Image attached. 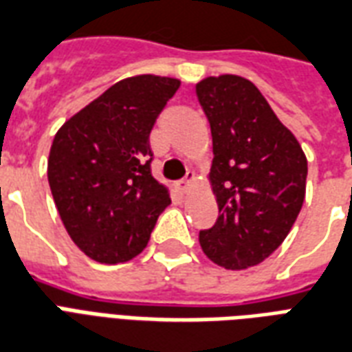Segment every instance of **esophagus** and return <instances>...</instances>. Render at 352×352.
<instances>
[{
  "label": "esophagus",
  "mask_w": 352,
  "mask_h": 352,
  "mask_svg": "<svg viewBox=\"0 0 352 352\" xmlns=\"http://www.w3.org/2000/svg\"><path fill=\"white\" fill-rule=\"evenodd\" d=\"M192 182H195V173H187V174H186V178H184V179H182V182H179V187H182V189L186 191L187 187L191 186Z\"/></svg>",
  "instance_id": "1"
}]
</instances>
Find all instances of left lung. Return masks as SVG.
I'll return each instance as SVG.
<instances>
[{
	"mask_svg": "<svg viewBox=\"0 0 352 352\" xmlns=\"http://www.w3.org/2000/svg\"><path fill=\"white\" fill-rule=\"evenodd\" d=\"M198 102L210 120V179L219 219L200 230L204 254L224 269H247L289 234L306 191L305 152L258 87L237 76L206 78Z\"/></svg>",
	"mask_w": 352,
	"mask_h": 352,
	"instance_id": "left-lung-1",
	"label": "left lung"
}]
</instances>
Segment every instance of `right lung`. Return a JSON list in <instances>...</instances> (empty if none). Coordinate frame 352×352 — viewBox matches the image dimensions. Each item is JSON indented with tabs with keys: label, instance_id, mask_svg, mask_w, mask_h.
I'll use <instances>...</instances> for the list:
<instances>
[{
	"label": "right lung",
	"instance_id": "add662e5",
	"mask_svg": "<svg viewBox=\"0 0 352 352\" xmlns=\"http://www.w3.org/2000/svg\"><path fill=\"white\" fill-rule=\"evenodd\" d=\"M178 87V79L160 76L122 79L55 135L50 189L68 236L92 260L135 258L170 204L152 176L150 131Z\"/></svg>",
	"mask_w": 352,
	"mask_h": 352
}]
</instances>
